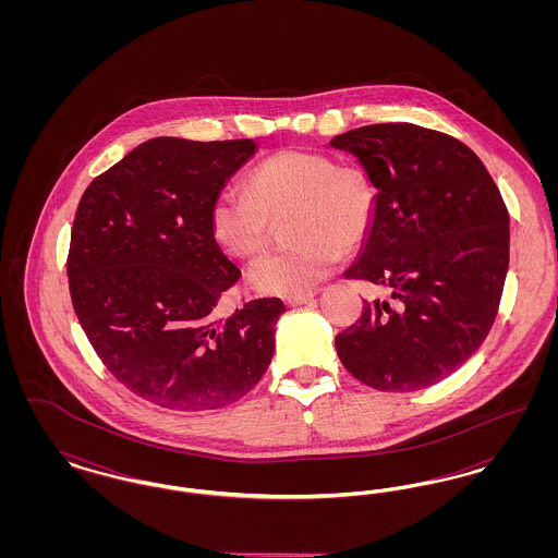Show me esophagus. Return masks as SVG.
<instances>
[{
  "mask_svg": "<svg viewBox=\"0 0 558 558\" xmlns=\"http://www.w3.org/2000/svg\"><path fill=\"white\" fill-rule=\"evenodd\" d=\"M314 299V292H305V294H294V296H287V305L289 307H296L303 303H310Z\"/></svg>",
  "mask_w": 558,
  "mask_h": 558,
  "instance_id": "obj_1",
  "label": "esophagus"
}]
</instances>
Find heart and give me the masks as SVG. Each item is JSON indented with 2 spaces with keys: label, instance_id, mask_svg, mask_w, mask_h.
Segmentation results:
<instances>
[{
  "label": "heart",
  "instance_id": "b5f03b06",
  "mask_svg": "<svg viewBox=\"0 0 558 558\" xmlns=\"http://www.w3.org/2000/svg\"><path fill=\"white\" fill-rule=\"evenodd\" d=\"M292 211L291 248L253 264L246 280L257 292L294 296L312 292L332 271L339 253L357 251L371 236L376 190L360 169L314 150H284L257 165L246 192L223 190L213 205L217 242L251 259L266 251L269 217Z\"/></svg>",
  "mask_w": 558,
  "mask_h": 558
}]
</instances>
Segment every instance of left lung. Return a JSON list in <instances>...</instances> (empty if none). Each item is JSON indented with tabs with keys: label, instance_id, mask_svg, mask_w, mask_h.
Returning a JSON list of instances; mask_svg holds the SVG:
<instances>
[{
	"label": "left lung",
	"instance_id": "obj_1",
	"mask_svg": "<svg viewBox=\"0 0 558 558\" xmlns=\"http://www.w3.org/2000/svg\"><path fill=\"white\" fill-rule=\"evenodd\" d=\"M376 187L371 236L345 278L387 287L337 335L347 371L378 391L425 389L485 341L508 271V211L477 155L448 133L378 123L330 140Z\"/></svg>",
	"mask_w": 558,
	"mask_h": 558
}]
</instances>
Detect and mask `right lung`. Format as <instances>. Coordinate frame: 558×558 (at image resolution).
I'll return each instance as SVG.
<instances>
[{
  "instance_id": "right-lung-1",
  "label": "right lung",
  "mask_w": 558,
  "mask_h": 558,
  "mask_svg": "<svg viewBox=\"0 0 558 558\" xmlns=\"http://www.w3.org/2000/svg\"><path fill=\"white\" fill-rule=\"evenodd\" d=\"M255 150L253 140L153 137L81 196L66 262L73 310L108 372L160 408L228 405L271 362L280 299L217 312L240 269L215 240L213 205Z\"/></svg>"
}]
</instances>
